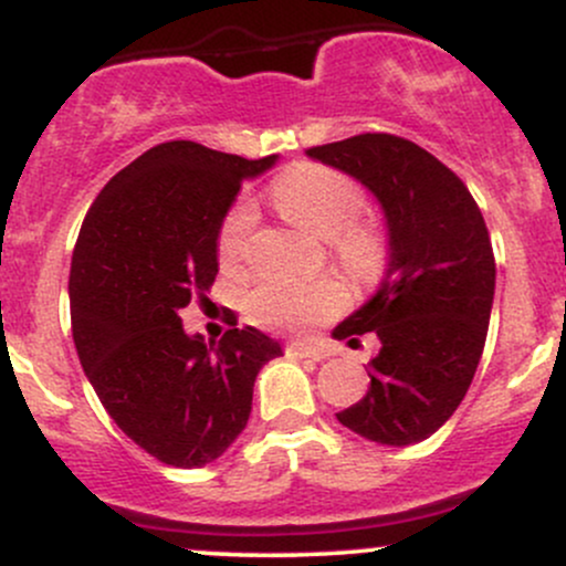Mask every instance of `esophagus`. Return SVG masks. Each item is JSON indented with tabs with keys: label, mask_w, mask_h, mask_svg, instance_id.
Wrapping results in <instances>:
<instances>
[{
	"label": "esophagus",
	"mask_w": 566,
	"mask_h": 566,
	"mask_svg": "<svg viewBox=\"0 0 566 566\" xmlns=\"http://www.w3.org/2000/svg\"><path fill=\"white\" fill-rule=\"evenodd\" d=\"M287 354L295 359H316V363L331 357V352L327 349H322V346H308V344H287Z\"/></svg>",
	"instance_id": "obj_1"
}]
</instances>
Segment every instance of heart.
Masks as SVG:
<instances>
[{"mask_svg":"<svg viewBox=\"0 0 566 566\" xmlns=\"http://www.w3.org/2000/svg\"><path fill=\"white\" fill-rule=\"evenodd\" d=\"M276 209L306 233L331 244L335 263L354 279H368L381 269L384 244L370 226L354 222L365 209V190L344 171L316 164H297L271 185ZM254 214L250 203H235L222 217L217 233V258L222 265H235L244 254ZM346 306V293L338 282L293 284L263 282L247 297V312L254 325L279 333L312 331Z\"/></svg>","mask_w":566,"mask_h":566,"instance_id":"heart-1","label":"heart"}]
</instances>
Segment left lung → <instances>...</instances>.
<instances>
[{"mask_svg": "<svg viewBox=\"0 0 566 566\" xmlns=\"http://www.w3.org/2000/svg\"><path fill=\"white\" fill-rule=\"evenodd\" d=\"M306 155L374 192L389 235L381 284L333 333L381 340L368 392L335 416L374 443H419L451 419L481 363L496 276L486 222L462 179L402 136L359 134Z\"/></svg>", "mask_w": 566, "mask_h": 566, "instance_id": "obj_1", "label": "left lung"}]
</instances>
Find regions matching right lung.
Masks as SVG:
<instances>
[{
	"mask_svg": "<svg viewBox=\"0 0 566 566\" xmlns=\"http://www.w3.org/2000/svg\"><path fill=\"white\" fill-rule=\"evenodd\" d=\"M276 164L196 142H164L104 185L72 254V335L80 365L128 438L171 468L226 454L252 413L260 368L282 354L254 327L220 340L179 319L217 276V233L244 179Z\"/></svg>",
	"mask_w": 566,
	"mask_h": 566,
	"instance_id": "1",
	"label": "right lung"
}]
</instances>
